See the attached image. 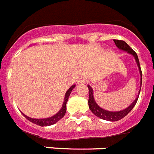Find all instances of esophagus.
I'll return each mask as SVG.
<instances>
[{
    "label": "esophagus",
    "mask_w": 154,
    "mask_h": 154,
    "mask_svg": "<svg viewBox=\"0 0 154 154\" xmlns=\"http://www.w3.org/2000/svg\"><path fill=\"white\" fill-rule=\"evenodd\" d=\"M77 82H78L79 84H83V83L86 82V79L85 77H81V78L79 79Z\"/></svg>",
    "instance_id": "1"
}]
</instances>
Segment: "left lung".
I'll list each match as a JSON object with an SVG mask.
<instances>
[{
	"mask_svg": "<svg viewBox=\"0 0 154 154\" xmlns=\"http://www.w3.org/2000/svg\"><path fill=\"white\" fill-rule=\"evenodd\" d=\"M114 42H115L116 45L117 46L118 49H120V50L124 52H127L128 53L132 55L134 57V60L137 63V65H138V70H139V73H140L141 75V81H140V90L138 91V97L135 98L133 102L131 104L128 108H126L125 109H123V110H120V111H116V112H112V111H108V110H105V109H102L97 105L96 101L94 100V91H93L92 87H91L90 85H87V87L89 89V100H88V105L89 108L91 109V111L96 116L101 118L102 120H108V121H117V120H120L121 119H123L124 117H125L126 116L128 115L129 112L132 110V109L134 107V105L137 103L138 101V96H139V93L141 91V86H142V71H141L140 64H139V60H138V57L137 56L136 53L133 50V49L131 48L129 45L127 44V43L124 42V41L121 40H113Z\"/></svg>",
	"mask_w": 154,
	"mask_h": 154,
	"instance_id": "8db88e82",
	"label": "left lung"
}]
</instances>
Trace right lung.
Segmentation results:
<instances>
[{
  "instance_id": "add662e5",
  "label": "right lung",
  "mask_w": 154,
  "mask_h": 154,
  "mask_svg": "<svg viewBox=\"0 0 154 154\" xmlns=\"http://www.w3.org/2000/svg\"><path fill=\"white\" fill-rule=\"evenodd\" d=\"M75 85H72V86L68 89V91H67V92H66L65 94V96H64V100H63V105H62L61 109H60V111L58 112L57 114H55V115L51 116V117L45 118V119H34V118L29 117V116H26L25 114L23 113V112L22 114L29 120V121L32 122L34 124H37V125L38 126H41V127H46V126H50L56 124L57 122L59 121V120H60V119H62V118L64 116V115H65L66 109H67L66 105H67V102H68V97H69L72 90L75 88Z\"/></svg>"
}]
</instances>
